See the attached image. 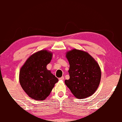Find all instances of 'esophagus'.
Returning <instances> with one entry per match:
<instances>
[{
    "instance_id": "obj_1",
    "label": "esophagus",
    "mask_w": 122,
    "mask_h": 122,
    "mask_svg": "<svg viewBox=\"0 0 122 122\" xmlns=\"http://www.w3.org/2000/svg\"><path fill=\"white\" fill-rule=\"evenodd\" d=\"M64 78H64V77H61V78H59V79L60 80H63Z\"/></svg>"
}]
</instances>
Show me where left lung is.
Instances as JSON below:
<instances>
[{"label":"left lung","mask_w":122,"mask_h":122,"mask_svg":"<svg viewBox=\"0 0 122 122\" xmlns=\"http://www.w3.org/2000/svg\"><path fill=\"white\" fill-rule=\"evenodd\" d=\"M66 57L70 65V78L65 84L78 99L91 96L100 84L101 70L98 62L87 52L73 49Z\"/></svg>","instance_id":"left-lung-1"}]
</instances>
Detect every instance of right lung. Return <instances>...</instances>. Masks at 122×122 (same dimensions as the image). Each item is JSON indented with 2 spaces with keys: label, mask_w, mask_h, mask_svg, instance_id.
I'll use <instances>...</instances> for the list:
<instances>
[{
  "label": "right lung",
  "mask_w": 122,
  "mask_h": 122,
  "mask_svg": "<svg viewBox=\"0 0 122 122\" xmlns=\"http://www.w3.org/2000/svg\"><path fill=\"white\" fill-rule=\"evenodd\" d=\"M53 53L41 50L31 55L21 67L19 81L29 97L43 101L51 94L58 79L46 69Z\"/></svg>",
  "instance_id": "obj_1"
}]
</instances>
